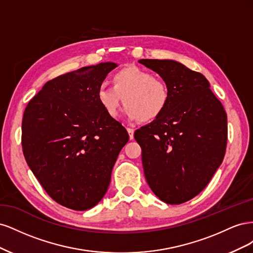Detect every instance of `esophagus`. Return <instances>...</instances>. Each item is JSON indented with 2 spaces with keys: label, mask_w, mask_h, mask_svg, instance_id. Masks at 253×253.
I'll return each instance as SVG.
<instances>
[{
  "label": "esophagus",
  "mask_w": 253,
  "mask_h": 253,
  "mask_svg": "<svg viewBox=\"0 0 253 253\" xmlns=\"http://www.w3.org/2000/svg\"><path fill=\"white\" fill-rule=\"evenodd\" d=\"M127 133H128V136H129V139H134V129L131 128V127H127Z\"/></svg>",
  "instance_id": "obj_1"
}]
</instances>
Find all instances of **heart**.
Returning a JSON list of instances; mask_svg holds the SVG:
<instances>
[{
  "mask_svg": "<svg viewBox=\"0 0 253 253\" xmlns=\"http://www.w3.org/2000/svg\"><path fill=\"white\" fill-rule=\"evenodd\" d=\"M113 86L101 84L97 100L108 116H117L124 97L125 115L131 120L152 122L162 116L170 101L167 83L149 71L127 66L113 75Z\"/></svg>",
  "mask_w": 253,
  "mask_h": 253,
  "instance_id": "heart-1",
  "label": "heart"
}]
</instances>
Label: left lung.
<instances>
[{
    "instance_id": "1",
    "label": "left lung",
    "mask_w": 253,
    "mask_h": 253,
    "mask_svg": "<svg viewBox=\"0 0 253 253\" xmlns=\"http://www.w3.org/2000/svg\"><path fill=\"white\" fill-rule=\"evenodd\" d=\"M139 63L157 73L170 91L162 116L134 134L144 176L159 200L179 205L200 194L223 163L227 114L201 73L173 60Z\"/></svg>"
}]
</instances>
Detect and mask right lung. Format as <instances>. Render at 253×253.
I'll list each match as a JSON object with an SVG mask.
<instances>
[{
	"mask_svg": "<svg viewBox=\"0 0 253 253\" xmlns=\"http://www.w3.org/2000/svg\"><path fill=\"white\" fill-rule=\"evenodd\" d=\"M116 66L99 63L49 80L23 115L26 163L46 193L66 208L84 211L102 200L128 141L126 129L97 100L98 87Z\"/></svg>",
	"mask_w": 253,
	"mask_h": 253,
	"instance_id": "1",
	"label": "right lung"
}]
</instances>
